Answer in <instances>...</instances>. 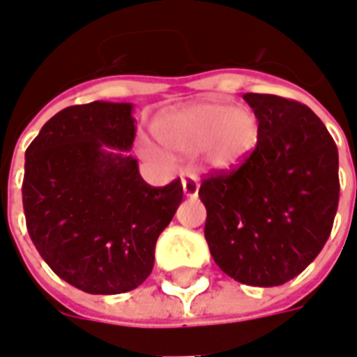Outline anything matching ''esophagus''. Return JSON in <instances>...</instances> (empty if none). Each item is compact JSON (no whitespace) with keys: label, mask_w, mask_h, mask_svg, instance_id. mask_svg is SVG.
<instances>
[{"label":"esophagus","mask_w":357,"mask_h":357,"mask_svg":"<svg viewBox=\"0 0 357 357\" xmlns=\"http://www.w3.org/2000/svg\"><path fill=\"white\" fill-rule=\"evenodd\" d=\"M181 185H183V193L185 197H191L195 199L197 195H199V178L195 176V174H183V178H181Z\"/></svg>","instance_id":"esophagus-1"}]
</instances>
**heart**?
Returning <instances> with one entry per match:
<instances>
[{
  "label": "heart",
  "mask_w": 357,
  "mask_h": 357,
  "mask_svg": "<svg viewBox=\"0 0 357 357\" xmlns=\"http://www.w3.org/2000/svg\"><path fill=\"white\" fill-rule=\"evenodd\" d=\"M156 139L178 153L204 149L214 170H233L248 160L260 141V122L252 110L225 101L197 102L166 112L153 126Z\"/></svg>",
  "instance_id": "obj_1"
}]
</instances>
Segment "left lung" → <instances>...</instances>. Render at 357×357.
Masks as SVG:
<instances>
[{
    "label": "left lung",
    "instance_id": "obj_1",
    "mask_svg": "<svg viewBox=\"0 0 357 357\" xmlns=\"http://www.w3.org/2000/svg\"><path fill=\"white\" fill-rule=\"evenodd\" d=\"M260 141L245 164L202 179L204 237L220 269L252 287L302 273L329 239L338 208V151L312 109L245 93Z\"/></svg>",
    "mask_w": 357,
    "mask_h": 357
}]
</instances>
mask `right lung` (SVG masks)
I'll use <instances>...</instances> for the list:
<instances>
[{
  "instance_id": "obj_1",
  "label": "right lung",
  "mask_w": 357,
  "mask_h": 357,
  "mask_svg": "<svg viewBox=\"0 0 357 357\" xmlns=\"http://www.w3.org/2000/svg\"><path fill=\"white\" fill-rule=\"evenodd\" d=\"M133 122L130 102L74 105L26 149L30 239L61 279L89 294L133 291L151 275L156 239L183 199L179 179L153 187L141 178L128 155Z\"/></svg>"
}]
</instances>
